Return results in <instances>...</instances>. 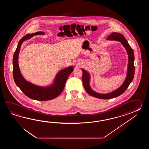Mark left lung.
<instances>
[{
  "instance_id": "8db88e82",
  "label": "left lung",
  "mask_w": 149,
  "mask_h": 149,
  "mask_svg": "<svg viewBox=\"0 0 149 149\" xmlns=\"http://www.w3.org/2000/svg\"><path fill=\"white\" fill-rule=\"evenodd\" d=\"M108 40H114V41L120 42L121 44L124 46L127 52V53L128 56V66H127V71L126 77L124 80L123 84L118 88L112 92L107 93V94H101L97 92H96L92 89L91 85V74L88 71L82 69V83L86 92L89 95L95 97L96 98L101 99H110L115 98L121 95L123 93L126 91L127 88L132 82L134 78V72H135V67H134V54L133 49L130 46L128 42H127L126 39L125 38L123 35L120 33L113 32L111 35L108 36L107 39Z\"/></svg>"
}]
</instances>
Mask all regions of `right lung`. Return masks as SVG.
<instances>
[{
  "mask_svg": "<svg viewBox=\"0 0 149 149\" xmlns=\"http://www.w3.org/2000/svg\"><path fill=\"white\" fill-rule=\"evenodd\" d=\"M44 32H36L28 34L20 39L13 58V78L16 85L29 98L37 101H48L57 97L63 91L68 78L73 71L71 65L60 70L56 74L54 80L49 85L41 86L27 81L22 76L19 65V55L21 46L24 41L34 36L44 35Z\"/></svg>",
  "mask_w": 149,
  "mask_h": 149,
  "instance_id": "right-lung-1",
  "label": "right lung"
}]
</instances>
